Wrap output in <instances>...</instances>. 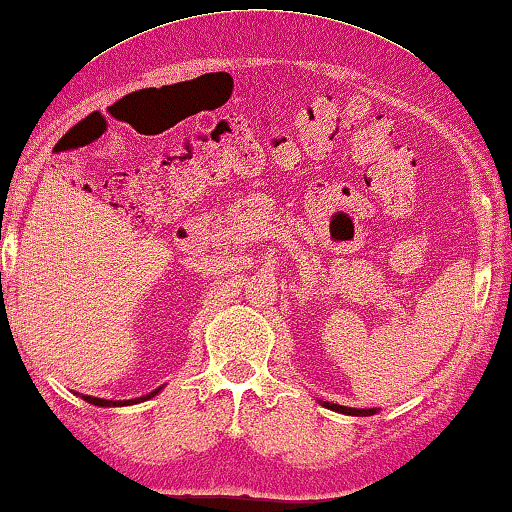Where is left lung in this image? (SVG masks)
Instances as JSON below:
<instances>
[{
	"label": "left lung",
	"mask_w": 512,
	"mask_h": 512,
	"mask_svg": "<svg viewBox=\"0 0 512 512\" xmlns=\"http://www.w3.org/2000/svg\"><path fill=\"white\" fill-rule=\"evenodd\" d=\"M328 409L339 411V414H346V416H373L378 409H353V407H342V405H333V402H324Z\"/></svg>",
	"instance_id": "1"
}]
</instances>
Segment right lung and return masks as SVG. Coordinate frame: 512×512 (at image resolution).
<instances>
[{"label": "right lung", "mask_w": 512, "mask_h": 512, "mask_svg": "<svg viewBox=\"0 0 512 512\" xmlns=\"http://www.w3.org/2000/svg\"><path fill=\"white\" fill-rule=\"evenodd\" d=\"M159 389H155L150 393V396H143V398H137V400H103V398H92V396H83L89 405H96V407H125V405H134V402H143L155 396Z\"/></svg>", "instance_id": "right-lung-1"}]
</instances>
